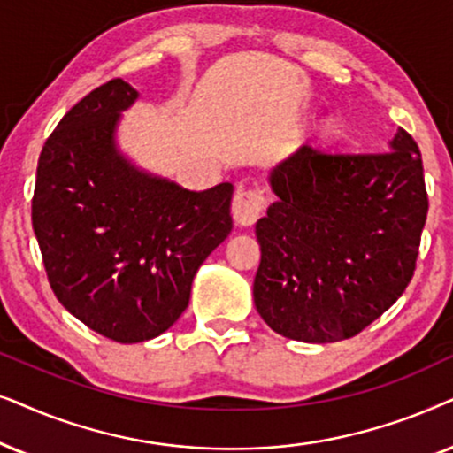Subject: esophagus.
I'll return each mask as SVG.
<instances>
[{
    "instance_id": "34e87169",
    "label": "esophagus",
    "mask_w": 453,
    "mask_h": 453,
    "mask_svg": "<svg viewBox=\"0 0 453 453\" xmlns=\"http://www.w3.org/2000/svg\"><path fill=\"white\" fill-rule=\"evenodd\" d=\"M265 209V196L258 188H240L234 195L232 215L238 226H252Z\"/></svg>"
}]
</instances>
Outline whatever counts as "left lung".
I'll return each mask as SVG.
<instances>
[{"label": "left lung", "mask_w": 453, "mask_h": 453, "mask_svg": "<svg viewBox=\"0 0 453 453\" xmlns=\"http://www.w3.org/2000/svg\"><path fill=\"white\" fill-rule=\"evenodd\" d=\"M277 201L257 221L258 315L288 340L358 335L408 288L429 211L420 149L400 128L389 153L300 147L271 172Z\"/></svg>", "instance_id": "8db88e82"}]
</instances>
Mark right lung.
<instances>
[{
    "label": "right lung",
    "mask_w": 453,
    "mask_h": 453,
    "mask_svg": "<svg viewBox=\"0 0 453 453\" xmlns=\"http://www.w3.org/2000/svg\"><path fill=\"white\" fill-rule=\"evenodd\" d=\"M134 99L128 82L111 78L78 101L43 144L33 195L53 294L119 343L170 329L188 306L198 267L232 232V184L190 192L118 153V113Z\"/></svg>",
    "instance_id": "1"
}]
</instances>
